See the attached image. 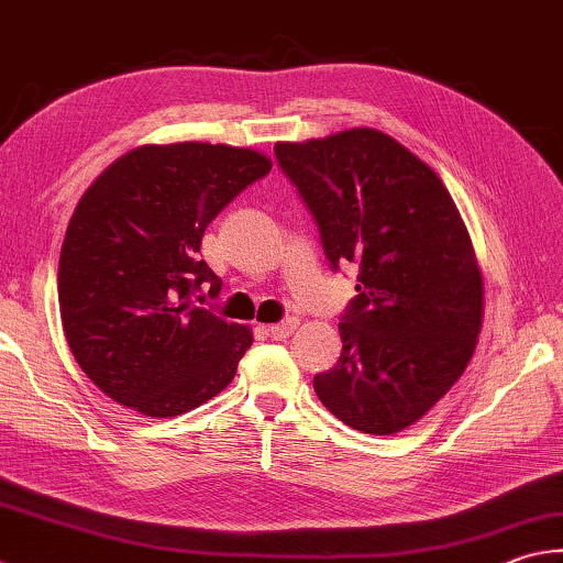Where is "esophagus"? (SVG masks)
I'll use <instances>...</instances> for the list:
<instances>
[{
  "mask_svg": "<svg viewBox=\"0 0 563 563\" xmlns=\"http://www.w3.org/2000/svg\"><path fill=\"white\" fill-rule=\"evenodd\" d=\"M296 325H299V318H284L282 323L269 325L267 333L272 341H284V338H289L296 331Z\"/></svg>",
  "mask_w": 563,
  "mask_h": 563,
  "instance_id": "obj_1",
  "label": "esophagus"
}]
</instances>
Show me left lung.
I'll return each mask as SVG.
<instances>
[{"label": "left lung", "instance_id": "8db88e82", "mask_svg": "<svg viewBox=\"0 0 563 563\" xmlns=\"http://www.w3.org/2000/svg\"><path fill=\"white\" fill-rule=\"evenodd\" d=\"M274 156L309 208L331 269L357 264L343 353L313 377L347 427L389 437L463 375L483 321V279L446 186L389 134L357 126Z\"/></svg>", "mask_w": 563, "mask_h": 563}]
</instances>
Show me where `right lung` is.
<instances>
[{"label":"right lung","instance_id":"add662e5","mask_svg":"<svg viewBox=\"0 0 563 563\" xmlns=\"http://www.w3.org/2000/svg\"><path fill=\"white\" fill-rule=\"evenodd\" d=\"M269 172L267 156L238 146L146 144L82 194L60 250V321L82 373L122 407L178 417L235 377L252 333L194 303L222 286L200 240Z\"/></svg>","mask_w":563,"mask_h":563}]
</instances>
